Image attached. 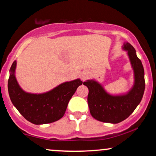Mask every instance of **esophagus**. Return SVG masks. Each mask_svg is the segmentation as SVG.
<instances>
[{
    "label": "esophagus",
    "mask_w": 156,
    "mask_h": 156,
    "mask_svg": "<svg viewBox=\"0 0 156 156\" xmlns=\"http://www.w3.org/2000/svg\"><path fill=\"white\" fill-rule=\"evenodd\" d=\"M87 78H88V74H87V73H83L80 75V78H81V80H83V81L87 79Z\"/></svg>",
    "instance_id": "obj_1"
}]
</instances>
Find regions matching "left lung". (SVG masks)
I'll return each instance as SVG.
<instances>
[{
    "mask_svg": "<svg viewBox=\"0 0 156 156\" xmlns=\"http://www.w3.org/2000/svg\"><path fill=\"white\" fill-rule=\"evenodd\" d=\"M123 49L128 51L135 79L133 88L127 94L111 95L95 80L83 82L89 89L87 101L90 113L98 121L113 124L120 122L129 117L142 99L145 89L144 67L131 44L124 43Z\"/></svg>",
    "mask_w": 156,
    "mask_h": 156,
    "instance_id": "left-lung-1",
    "label": "left lung"
}]
</instances>
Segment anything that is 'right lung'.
I'll return each mask as SVG.
<instances>
[{
	"instance_id": "add662e5",
	"label": "right lung",
	"mask_w": 156,
	"mask_h": 156,
	"mask_svg": "<svg viewBox=\"0 0 156 156\" xmlns=\"http://www.w3.org/2000/svg\"><path fill=\"white\" fill-rule=\"evenodd\" d=\"M16 61L10 68L8 90L13 105L25 119L35 125L51 123L64 115L68 103L77 88L83 83L80 79L64 82L43 94L24 92L16 80Z\"/></svg>"
}]
</instances>
